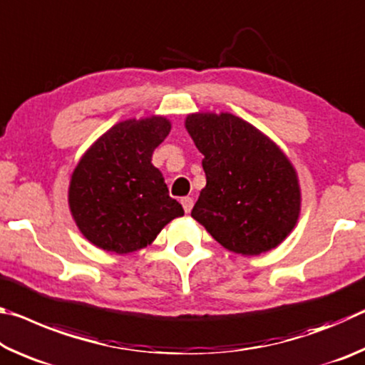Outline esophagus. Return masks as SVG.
I'll return each mask as SVG.
<instances>
[{
  "label": "esophagus",
  "mask_w": 365,
  "mask_h": 365,
  "mask_svg": "<svg viewBox=\"0 0 365 365\" xmlns=\"http://www.w3.org/2000/svg\"><path fill=\"white\" fill-rule=\"evenodd\" d=\"M182 206H183V209H185V212H191V209H193V197H190V196H187V197H182Z\"/></svg>",
  "instance_id": "obj_1"
}]
</instances>
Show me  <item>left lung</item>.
Returning a JSON list of instances; mask_svg holds the SVG:
<instances>
[{
  "label": "left lung",
  "instance_id": "8db88e82",
  "mask_svg": "<svg viewBox=\"0 0 365 365\" xmlns=\"http://www.w3.org/2000/svg\"><path fill=\"white\" fill-rule=\"evenodd\" d=\"M202 154L206 187L191 217L225 250L259 256L293 232L301 214L298 172L282 148L230 113L185 117Z\"/></svg>",
  "mask_w": 365,
  "mask_h": 365
}]
</instances>
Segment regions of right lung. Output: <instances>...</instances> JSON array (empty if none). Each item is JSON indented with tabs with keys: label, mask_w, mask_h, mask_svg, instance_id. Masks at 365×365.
Segmentation results:
<instances>
[{
	"label": "right lung",
	"mask_w": 365,
	"mask_h": 365,
	"mask_svg": "<svg viewBox=\"0 0 365 365\" xmlns=\"http://www.w3.org/2000/svg\"><path fill=\"white\" fill-rule=\"evenodd\" d=\"M170 128L164 115L122 120L78 159L67 201L80 233L96 248L115 255L143 250L183 215L151 163Z\"/></svg>",
	"instance_id": "add662e5"
}]
</instances>
